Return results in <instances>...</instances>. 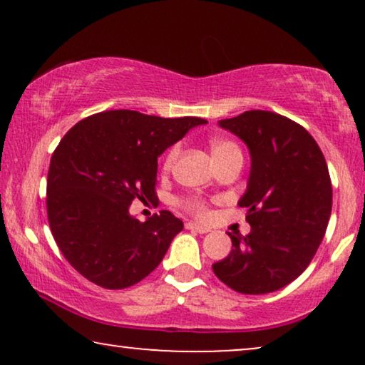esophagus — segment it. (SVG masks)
I'll use <instances>...</instances> for the list:
<instances>
[{
    "label": "esophagus",
    "instance_id": "esophagus-1",
    "mask_svg": "<svg viewBox=\"0 0 365 365\" xmlns=\"http://www.w3.org/2000/svg\"><path fill=\"white\" fill-rule=\"evenodd\" d=\"M186 229H189V231H194V232H199V234H206L211 231L207 226H202V224H197V222H187Z\"/></svg>",
    "mask_w": 365,
    "mask_h": 365
}]
</instances>
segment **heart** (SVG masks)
<instances>
[{
    "label": "heart",
    "instance_id": "1",
    "mask_svg": "<svg viewBox=\"0 0 365 365\" xmlns=\"http://www.w3.org/2000/svg\"><path fill=\"white\" fill-rule=\"evenodd\" d=\"M209 148H211V153H212V158L216 163H221L222 159H226L227 156H231L234 153H239V148L234 144L232 141H229V139H222V138H214L211 139V143H209ZM178 154H179V146H173L169 149L166 159H164V168L169 169L173 168V164L176 163L178 159ZM187 207L194 211L199 216H204L206 214V207H204L202 202L199 201H191L187 202Z\"/></svg>",
    "mask_w": 365,
    "mask_h": 365
}]
</instances>
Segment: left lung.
<instances>
[{
    "mask_svg": "<svg viewBox=\"0 0 365 365\" xmlns=\"http://www.w3.org/2000/svg\"><path fill=\"white\" fill-rule=\"evenodd\" d=\"M219 126L236 134L251 154L247 236H231L227 257L212 264L226 286L241 294L279 291L306 271L321 246L332 209L324 154L301 124L271 111H246Z\"/></svg>",
    "mask_w": 365,
    "mask_h": 365,
    "instance_id": "left-lung-1",
    "label": "left lung"
}]
</instances>
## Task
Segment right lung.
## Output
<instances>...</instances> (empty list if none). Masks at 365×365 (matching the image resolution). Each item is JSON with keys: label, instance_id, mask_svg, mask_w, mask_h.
<instances>
[{"label": "right lung", "instance_id": "right-lung-1", "mask_svg": "<svg viewBox=\"0 0 365 365\" xmlns=\"http://www.w3.org/2000/svg\"><path fill=\"white\" fill-rule=\"evenodd\" d=\"M206 123L116 109L64 134L49 163L48 221L59 251L81 276L124 289L159 266L184 224L169 211L141 222L129 206L156 197L158 158Z\"/></svg>", "mask_w": 365, "mask_h": 365}]
</instances>
